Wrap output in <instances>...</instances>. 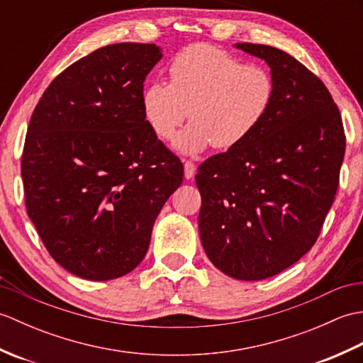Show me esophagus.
<instances>
[{"label": "esophagus", "instance_id": "1", "mask_svg": "<svg viewBox=\"0 0 363 363\" xmlns=\"http://www.w3.org/2000/svg\"><path fill=\"white\" fill-rule=\"evenodd\" d=\"M195 172H196V167L194 162H184V176H186V179H191V177L195 176Z\"/></svg>", "mask_w": 363, "mask_h": 363}]
</instances>
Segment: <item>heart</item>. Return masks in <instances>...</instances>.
<instances>
[{"label": "heart", "instance_id": "1", "mask_svg": "<svg viewBox=\"0 0 363 363\" xmlns=\"http://www.w3.org/2000/svg\"><path fill=\"white\" fill-rule=\"evenodd\" d=\"M168 74L169 84L145 87L142 109L152 133L165 140L190 117L173 142L182 154H199L212 145L237 148L265 121L274 99V81L265 68L246 65L207 43L181 50Z\"/></svg>", "mask_w": 363, "mask_h": 363}]
</instances>
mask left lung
<instances>
[{
	"instance_id": "left-lung-1",
	"label": "left lung",
	"mask_w": 363,
	"mask_h": 363,
	"mask_svg": "<svg viewBox=\"0 0 363 363\" xmlns=\"http://www.w3.org/2000/svg\"><path fill=\"white\" fill-rule=\"evenodd\" d=\"M234 46L265 60L274 99L248 140L199 165L198 228L221 273L262 281L291 267L317 242L346 142L338 107L317 76L273 46Z\"/></svg>"
}]
</instances>
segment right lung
<instances>
[{"label": "right lung", "mask_w": 363, "mask_h": 363, "mask_svg": "<svg viewBox=\"0 0 363 363\" xmlns=\"http://www.w3.org/2000/svg\"><path fill=\"white\" fill-rule=\"evenodd\" d=\"M154 43H115L79 59L45 90L21 157L26 211L51 257L89 281L125 276L184 167L148 126L143 82Z\"/></svg>", "instance_id": "obj_1"}]
</instances>
